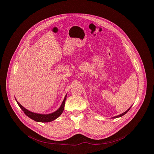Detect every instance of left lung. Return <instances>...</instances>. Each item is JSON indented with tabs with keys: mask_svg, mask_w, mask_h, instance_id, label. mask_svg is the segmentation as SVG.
I'll return each instance as SVG.
<instances>
[{
	"mask_svg": "<svg viewBox=\"0 0 154 154\" xmlns=\"http://www.w3.org/2000/svg\"><path fill=\"white\" fill-rule=\"evenodd\" d=\"M131 108V106L130 107V108H128V109H127L125 112H124L123 113H122V114H121V115H118V116H114V117H112V118H119V117H122V116H123V115H125V114H126V113L127 112H128L130 109V108Z\"/></svg>",
	"mask_w": 154,
	"mask_h": 154,
	"instance_id": "left-lung-1",
	"label": "left lung"
}]
</instances>
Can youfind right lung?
Segmentation results:
<instances>
[{
    "instance_id": "obj_1",
    "label": "right lung",
    "mask_w": 154,
    "mask_h": 154,
    "mask_svg": "<svg viewBox=\"0 0 154 154\" xmlns=\"http://www.w3.org/2000/svg\"><path fill=\"white\" fill-rule=\"evenodd\" d=\"M66 97V94L65 95L63 101L60 106V107L55 112L49 113V114H39V113H36V112H31L27 109H26L24 107H23L21 104H20L17 100L16 99V101L24 112L25 113V115L32 119V120H34L35 122H42V123H48L53 121V120L56 119L57 118H58L60 116L62 115V113L64 109V107H65V100Z\"/></svg>"
}]
</instances>
